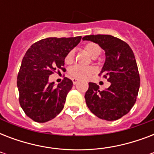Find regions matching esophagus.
Segmentation results:
<instances>
[{
  "label": "esophagus",
  "mask_w": 154,
  "mask_h": 154,
  "mask_svg": "<svg viewBox=\"0 0 154 154\" xmlns=\"http://www.w3.org/2000/svg\"><path fill=\"white\" fill-rule=\"evenodd\" d=\"M78 82V80L77 79H75V78H73L72 79V83H73V85H76Z\"/></svg>",
  "instance_id": "esophagus-1"
}]
</instances>
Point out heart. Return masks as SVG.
<instances>
[{
    "label": "heart",
    "instance_id": "heart-1",
    "mask_svg": "<svg viewBox=\"0 0 154 154\" xmlns=\"http://www.w3.org/2000/svg\"><path fill=\"white\" fill-rule=\"evenodd\" d=\"M84 50L88 53L93 58L97 57L101 53V47L99 45L94 42H89L85 45ZM75 57L74 49H71L66 53L65 56V62L66 64H71L73 62ZM69 74L75 79L86 80L94 75L96 72V69L92 66H81V65H74L69 71Z\"/></svg>",
    "mask_w": 154,
    "mask_h": 154
}]
</instances>
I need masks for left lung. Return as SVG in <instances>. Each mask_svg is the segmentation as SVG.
I'll list each match as a JSON object with an SVG mask.
<instances>
[{"label": "left lung", "mask_w": 154, "mask_h": 154, "mask_svg": "<svg viewBox=\"0 0 154 154\" xmlns=\"http://www.w3.org/2000/svg\"><path fill=\"white\" fill-rule=\"evenodd\" d=\"M82 39L98 44L105 51L99 76L111 83L100 90L97 85L89 82L85 95L87 106L101 119H119L130 111L138 95L140 75L134 52L126 42L111 35H88Z\"/></svg>", "instance_id": "8db88e82"}]
</instances>
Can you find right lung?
<instances>
[{"mask_svg": "<svg viewBox=\"0 0 154 154\" xmlns=\"http://www.w3.org/2000/svg\"><path fill=\"white\" fill-rule=\"evenodd\" d=\"M82 37H49L31 45L23 57L17 75L19 103L28 117L43 123L57 116L64 108L72 82L64 77L57 87L49 77L57 69L65 71V56Z\"/></svg>", "mask_w": 154, "mask_h": 154, "instance_id": "1", "label": "right lung"}]
</instances>
